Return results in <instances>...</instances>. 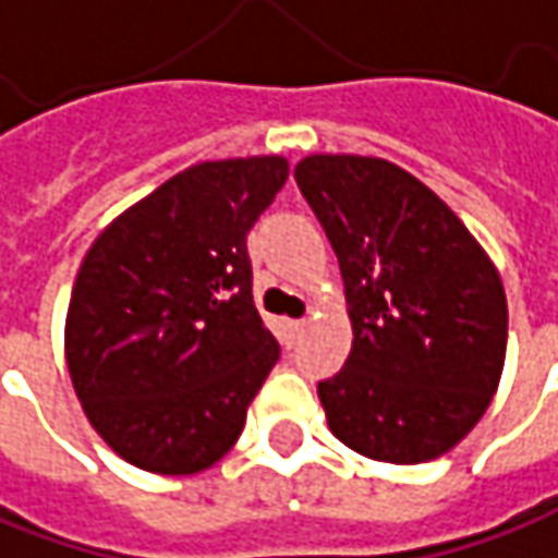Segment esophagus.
<instances>
[{
	"label": "esophagus",
	"instance_id": "esophagus-1",
	"mask_svg": "<svg viewBox=\"0 0 558 558\" xmlns=\"http://www.w3.org/2000/svg\"><path fill=\"white\" fill-rule=\"evenodd\" d=\"M302 329H305V320H283V344L293 348L295 339L302 336Z\"/></svg>",
	"mask_w": 558,
	"mask_h": 558
}]
</instances>
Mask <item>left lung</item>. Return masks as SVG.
<instances>
[{
    "label": "left lung",
    "instance_id": "8db88e82",
    "mask_svg": "<svg viewBox=\"0 0 558 558\" xmlns=\"http://www.w3.org/2000/svg\"><path fill=\"white\" fill-rule=\"evenodd\" d=\"M295 183L339 256L354 329L344 369L317 385L329 430L373 461H434L501 381V275L449 204L385 158L308 155Z\"/></svg>",
    "mask_w": 558,
    "mask_h": 558
}]
</instances>
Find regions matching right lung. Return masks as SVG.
Returning <instances> with one entry per match:
<instances>
[{
  "mask_svg": "<svg viewBox=\"0 0 558 558\" xmlns=\"http://www.w3.org/2000/svg\"><path fill=\"white\" fill-rule=\"evenodd\" d=\"M290 177L280 155L201 161L106 226L66 311L90 427L161 476L214 468L280 357L253 305L247 231Z\"/></svg>",
  "mask_w": 558,
  "mask_h": 558,
  "instance_id": "1",
  "label": "right lung"
}]
</instances>
